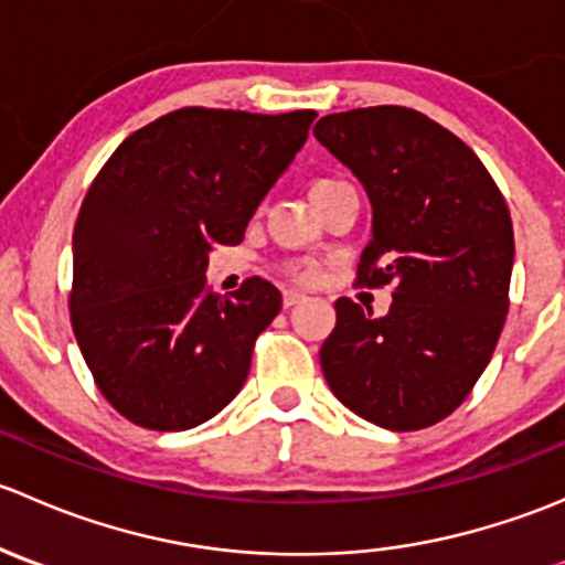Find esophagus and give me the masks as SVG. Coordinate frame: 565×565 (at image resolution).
I'll return each mask as SVG.
<instances>
[{
	"label": "esophagus",
	"mask_w": 565,
	"mask_h": 565,
	"mask_svg": "<svg viewBox=\"0 0 565 565\" xmlns=\"http://www.w3.org/2000/svg\"><path fill=\"white\" fill-rule=\"evenodd\" d=\"M303 300H306V295L300 292V289H284V306H287V309L303 303Z\"/></svg>",
	"instance_id": "esophagus-1"
}]
</instances>
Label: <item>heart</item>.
<instances>
[{
	"label": "heart",
	"instance_id": "1",
	"mask_svg": "<svg viewBox=\"0 0 565 565\" xmlns=\"http://www.w3.org/2000/svg\"><path fill=\"white\" fill-rule=\"evenodd\" d=\"M341 182H344V180H335V177H317V180L309 185L311 202H315L317 196H322V193H328L330 188L341 185ZM289 273H292V278H298V281L311 284L319 276V267H317V262H309V259L289 262Z\"/></svg>",
	"mask_w": 565,
	"mask_h": 565
}]
</instances>
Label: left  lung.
Segmentation results:
<instances>
[{
  "label": "left lung",
  "mask_w": 565,
  "mask_h": 565,
  "mask_svg": "<svg viewBox=\"0 0 565 565\" xmlns=\"http://www.w3.org/2000/svg\"><path fill=\"white\" fill-rule=\"evenodd\" d=\"M315 136L372 202L358 284H393L385 317L335 300L322 374L361 418L426 429L465 402L505 324L514 267L505 199L476 152L415 108L328 114Z\"/></svg>",
  "instance_id": "left-lung-1"
}]
</instances>
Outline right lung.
I'll use <instances>...</instances> for the list:
<instances>
[{"label": "right lung", "instance_id": "right-lung-1", "mask_svg": "<svg viewBox=\"0 0 565 565\" xmlns=\"http://www.w3.org/2000/svg\"><path fill=\"white\" fill-rule=\"evenodd\" d=\"M317 111L177 108L130 134L73 230L71 322L119 415L156 431L204 424L237 396L281 292L254 276L210 292L207 254L237 246Z\"/></svg>", "mask_w": 565, "mask_h": 565}]
</instances>
